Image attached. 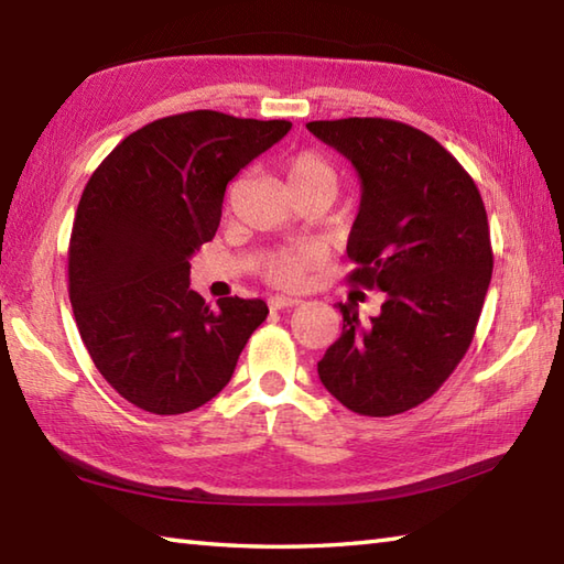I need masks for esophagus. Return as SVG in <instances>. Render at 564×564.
Segmentation results:
<instances>
[{
  "mask_svg": "<svg viewBox=\"0 0 564 564\" xmlns=\"http://www.w3.org/2000/svg\"><path fill=\"white\" fill-rule=\"evenodd\" d=\"M301 299H291V295H271L269 305L271 311H283V308H293V305H301Z\"/></svg>",
  "mask_w": 564,
  "mask_h": 564,
  "instance_id": "34e87169",
  "label": "esophagus"
}]
</instances>
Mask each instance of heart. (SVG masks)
Segmentation results:
<instances>
[{"label":"heart","mask_w":564,"mask_h":564,"mask_svg":"<svg viewBox=\"0 0 564 564\" xmlns=\"http://www.w3.org/2000/svg\"><path fill=\"white\" fill-rule=\"evenodd\" d=\"M285 184H289V192L295 189H325L335 197L337 192V172L323 155L317 152H299L289 160L285 165ZM315 265V253L305 247L299 249H283L271 253L269 259L263 261L261 271L265 281L273 285H281V289H299V285L308 279L311 269Z\"/></svg>","instance_id":"1"}]
</instances>
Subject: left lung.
<instances>
[{"mask_svg": "<svg viewBox=\"0 0 564 564\" xmlns=\"http://www.w3.org/2000/svg\"><path fill=\"white\" fill-rule=\"evenodd\" d=\"M317 140L352 162L362 197L352 221L347 281L384 293L360 321L340 303L343 335L317 362L337 402L392 416L426 402L474 340L494 251L476 182L434 138L384 118L313 120Z\"/></svg>", "mask_w": 564, "mask_h": 564, "instance_id": "1", "label": "left lung"}]
</instances>
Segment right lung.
<instances>
[{
	"instance_id": "1",
	"label": "right lung",
	"mask_w": 564,
	"mask_h": 564,
	"mask_svg": "<svg viewBox=\"0 0 564 564\" xmlns=\"http://www.w3.org/2000/svg\"><path fill=\"white\" fill-rule=\"evenodd\" d=\"M291 130L289 120L192 110L128 135L80 194L68 295L90 360L130 404L184 414L229 384L269 305L189 289V259L212 241L227 184Z\"/></svg>"
}]
</instances>
